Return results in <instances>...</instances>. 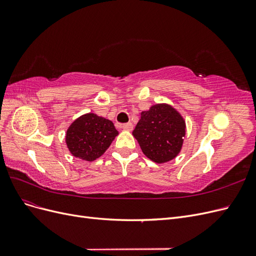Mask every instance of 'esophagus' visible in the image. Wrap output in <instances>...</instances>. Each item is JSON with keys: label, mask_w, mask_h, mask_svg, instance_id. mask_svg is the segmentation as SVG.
Segmentation results:
<instances>
[{"label": "esophagus", "mask_w": 256, "mask_h": 256, "mask_svg": "<svg viewBox=\"0 0 256 256\" xmlns=\"http://www.w3.org/2000/svg\"><path fill=\"white\" fill-rule=\"evenodd\" d=\"M122 128L124 130L130 131V130H132L134 126H132V124H131V122H126V124H122Z\"/></svg>", "instance_id": "1"}]
</instances>
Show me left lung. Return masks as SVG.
Listing matches in <instances>:
<instances>
[{"label": "left lung", "mask_w": 256, "mask_h": 256, "mask_svg": "<svg viewBox=\"0 0 256 256\" xmlns=\"http://www.w3.org/2000/svg\"><path fill=\"white\" fill-rule=\"evenodd\" d=\"M184 134V118L168 104H154L148 111L142 112L132 132L145 156L157 164H164L177 156Z\"/></svg>", "instance_id": "obj_1"}]
</instances>
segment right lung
Wrapping results in <instances>:
<instances>
[{
    "label": "right lung",
    "instance_id": "obj_1",
    "mask_svg": "<svg viewBox=\"0 0 256 256\" xmlns=\"http://www.w3.org/2000/svg\"><path fill=\"white\" fill-rule=\"evenodd\" d=\"M118 134L111 120L88 113L80 116L68 128L66 144L74 157L92 161L102 156Z\"/></svg>",
    "mask_w": 256,
    "mask_h": 256
}]
</instances>
